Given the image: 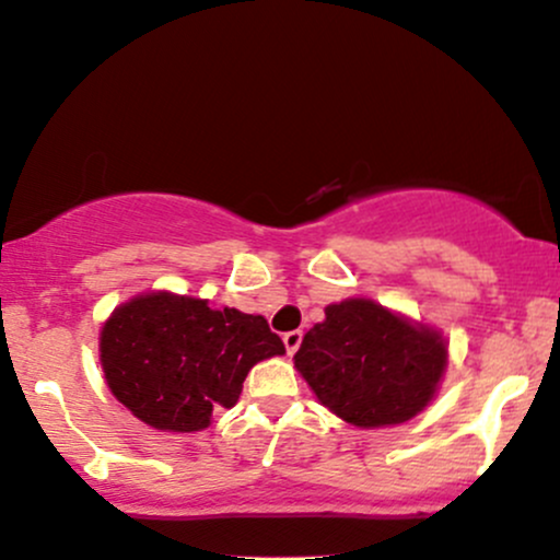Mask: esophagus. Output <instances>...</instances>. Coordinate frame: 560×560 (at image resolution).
<instances>
[{
  "label": "esophagus",
  "instance_id": "obj_1",
  "mask_svg": "<svg viewBox=\"0 0 560 560\" xmlns=\"http://www.w3.org/2000/svg\"><path fill=\"white\" fill-rule=\"evenodd\" d=\"M301 340H303V332L301 329H293V332H285L282 335V342H285V350L288 353H295V350H299V345H301Z\"/></svg>",
  "mask_w": 560,
  "mask_h": 560
}]
</instances>
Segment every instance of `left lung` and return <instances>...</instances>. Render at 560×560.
Segmentation results:
<instances>
[{"instance_id": "obj_1", "label": "left lung", "mask_w": 560, "mask_h": 560, "mask_svg": "<svg viewBox=\"0 0 560 560\" xmlns=\"http://www.w3.org/2000/svg\"><path fill=\"white\" fill-rule=\"evenodd\" d=\"M295 371L316 399L355 428L412 420L436 397L446 374L448 342L431 324L392 312L371 299L324 308L299 353Z\"/></svg>"}]
</instances>
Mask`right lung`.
<instances>
[{"mask_svg":"<svg viewBox=\"0 0 560 560\" xmlns=\"http://www.w3.org/2000/svg\"><path fill=\"white\" fill-rule=\"evenodd\" d=\"M108 389L155 431L195 433L238 402L248 371L285 355L259 314L150 291L116 306L98 337Z\"/></svg>","mask_w":560,"mask_h":560,"instance_id":"add662e5","label":"right lung"}]
</instances>
